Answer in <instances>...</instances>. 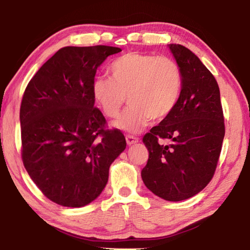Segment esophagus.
<instances>
[{"label": "esophagus", "mask_w": 250, "mask_h": 250, "mask_svg": "<svg viewBox=\"0 0 250 250\" xmlns=\"http://www.w3.org/2000/svg\"><path fill=\"white\" fill-rule=\"evenodd\" d=\"M125 141L129 146H131V145H134V143H138L139 138L133 137V135H125Z\"/></svg>", "instance_id": "1"}]
</instances>
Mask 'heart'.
I'll use <instances>...</instances> for the list:
<instances>
[{
    "label": "heart",
    "instance_id": "b5f03b06",
    "mask_svg": "<svg viewBox=\"0 0 250 250\" xmlns=\"http://www.w3.org/2000/svg\"><path fill=\"white\" fill-rule=\"evenodd\" d=\"M110 78L97 77L92 97L108 118H117L128 100L131 105L113 125L137 133L151 119L162 120L175 109L183 88L180 65L167 56L126 53L109 66Z\"/></svg>",
    "mask_w": 250,
    "mask_h": 250
}]
</instances>
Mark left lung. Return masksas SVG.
I'll return each instance as SVG.
<instances>
[{
    "mask_svg": "<svg viewBox=\"0 0 250 250\" xmlns=\"http://www.w3.org/2000/svg\"><path fill=\"white\" fill-rule=\"evenodd\" d=\"M168 48L183 74L175 109L143 137L149 159L143 183L156 196L179 202L196 195L213 179L225 125L216 79L195 54L179 44ZM160 138L172 145H160Z\"/></svg>",
    "mask_w": 250,
    "mask_h": 250,
    "instance_id": "obj_1",
    "label": "left lung"
}]
</instances>
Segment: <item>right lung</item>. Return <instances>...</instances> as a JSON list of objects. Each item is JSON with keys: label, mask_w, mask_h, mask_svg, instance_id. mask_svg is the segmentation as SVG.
Here are the masks:
<instances>
[{"label": "right lung", "mask_w": 250, "mask_h": 250, "mask_svg": "<svg viewBox=\"0 0 250 250\" xmlns=\"http://www.w3.org/2000/svg\"><path fill=\"white\" fill-rule=\"evenodd\" d=\"M120 48L67 46L28 83L20 109L22 160L42 193L66 207H83L103 192L109 167L125 149L91 94L97 68Z\"/></svg>", "instance_id": "right-lung-1"}]
</instances>
